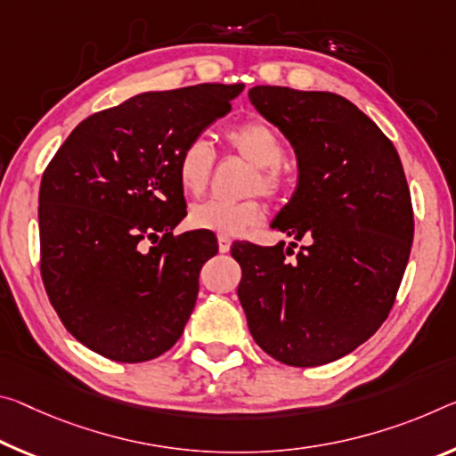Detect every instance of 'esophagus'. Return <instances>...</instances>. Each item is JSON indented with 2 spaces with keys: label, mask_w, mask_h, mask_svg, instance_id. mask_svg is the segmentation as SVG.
<instances>
[{
  "label": "esophagus",
  "mask_w": 456,
  "mask_h": 456,
  "mask_svg": "<svg viewBox=\"0 0 456 456\" xmlns=\"http://www.w3.org/2000/svg\"><path fill=\"white\" fill-rule=\"evenodd\" d=\"M216 243H219L221 254H227V251L231 249V240L227 235H216Z\"/></svg>",
  "instance_id": "obj_1"
}]
</instances>
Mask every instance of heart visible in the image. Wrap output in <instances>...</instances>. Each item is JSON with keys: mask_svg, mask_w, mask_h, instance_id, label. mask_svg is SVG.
<instances>
[{"mask_svg": "<svg viewBox=\"0 0 456 456\" xmlns=\"http://www.w3.org/2000/svg\"><path fill=\"white\" fill-rule=\"evenodd\" d=\"M225 143L231 151L256 166L249 176L248 192H262L264 197L278 199L286 189V175L280 162L284 160V143L264 121L251 119L229 127ZM215 170V151L205 137L186 142L176 158V176L186 194L199 197L207 191ZM265 208L257 199L225 202L208 199L191 208V223L199 229H208L219 235H240L245 229L259 225Z\"/></svg>", "mask_w": 456, "mask_h": 456, "instance_id": "1", "label": "heart"}]
</instances>
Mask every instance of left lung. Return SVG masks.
I'll return each instance as SVG.
<instances>
[{
    "label": "left lung",
    "instance_id": "left-lung-1",
    "mask_svg": "<svg viewBox=\"0 0 456 456\" xmlns=\"http://www.w3.org/2000/svg\"><path fill=\"white\" fill-rule=\"evenodd\" d=\"M249 101L292 143L298 186L272 223L290 248L233 245L237 296L267 355L292 367L330 363L394 306L414 237L406 175L386 134L341 95L259 85Z\"/></svg>",
    "mask_w": 456,
    "mask_h": 456
}]
</instances>
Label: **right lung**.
I'll list each match as a JSON object with an SVG mask.
<instances>
[{
  "label": "right lung",
  "mask_w": 456,
  "mask_h": 456,
  "mask_svg": "<svg viewBox=\"0 0 456 456\" xmlns=\"http://www.w3.org/2000/svg\"><path fill=\"white\" fill-rule=\"evenodd\" d=\"M241 91L205 83L142 93L81 121L46 166L42 281L64 327L91 351L142 363L183 335L216 240L172 235L186 215L176 158Z\"/></svg>",
  "instance_id": "right-lung-1"
}]
</instances>
